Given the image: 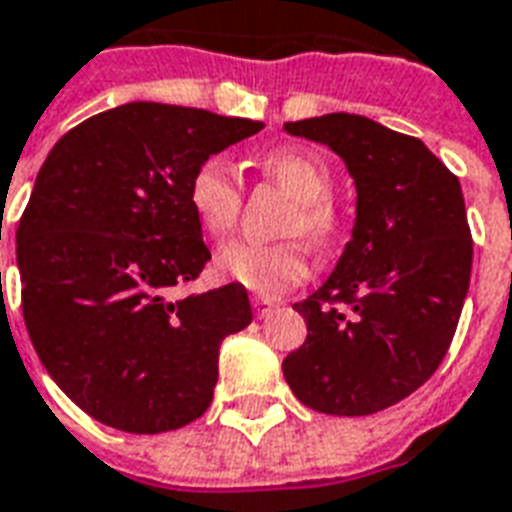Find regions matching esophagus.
<instances>
[{
  "mask_svg": "<svg viewBox=\"0 0 512 512\" xmlns=\"http://www.w3.org/2000/svg\"><path fill=\"white\" fill-rule=\"evenodd\" d=\"M251 302H253V310H256V315H259V318H264V315L270 313L272 307H275V302L267 297H253Z\"/></svg>",
  "mask_w": 512,
  "mask_h": 512,
  "instance_id": "esophagus-1",
  "label": "esophagus"
}]
</instances>
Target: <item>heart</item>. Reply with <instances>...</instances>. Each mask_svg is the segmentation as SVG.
Instances as JSON below:
<instances>
[{"label":"heart","mask_w":512,"mask_h":512,"mask_svg":"<svg viewBox=\"0 0 512 512\" xmlns=\"http://www.w3.org/2000/svg\"><path fill=\"white\" fill-rule=\"evenodd\" d=\"M259 169L297 199L286 232L305 234L315 248H332L343 234V215L332 202V169L321 156L299 148H280L259 159ZM242 186L221 159L202 161L188 180V205L210 237H226L242 213ZM218 275L261 297H278L310 272V253L302 240H234L215 256Z\"/></svg>","instance_id":"obj_1"}]
</instances>
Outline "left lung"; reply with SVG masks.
I'll return each instance as SVG.
<instances>
[{"label": "left lung", "mask_w": 512, "mask_h": 512, "mask_svg": "<svg viewBox=\"0 0 512 512\" xmlns=\"http://www.w3.org/2000/svg\"><path fill=\"white\" fill-rule=\"evenodd\" d=\"M286 132L329 145L359 199L334 272L294 305L307 340L283 375L318 413L370 416L424 386L451 348L472 272L459 178L418 137L364 115L291 121Z\"/></svg>", "instance_id": "obj_1"}]
</instances>
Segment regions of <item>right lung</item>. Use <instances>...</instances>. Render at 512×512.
<instances>
[{
  "instance_id": "add662e5",
  "label": "right lung",
  "mask_w": 512,
  "mask_h": 512,
  "mask_svg": "<svg viewBox=\"0 0 512 512\" xmlns=\"http://www.w3.org/2000/svg\"><path fill=\"white\" fill-rule=\"evenodd\" d=\"M261 126L129 102L48 153L15 232L23 321L45 370L96 421L159 434L213 402L218 348L253 313L240 283L172 297L210 261L188 180Z\"/></svg>"
}]
</instances>
